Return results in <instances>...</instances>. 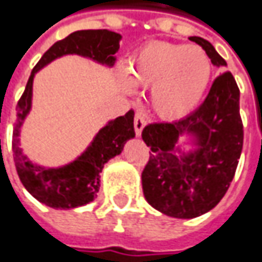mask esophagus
Here are the masks:
<instances>
[{
  "mask_svg": "<svg viewBox=\"0 0 262 262\" xmlns=\"http://www.w3.org/2000/svg\"><path fill=\"white\" fill-rule=\"evenodd\" d=\"M146 126V118H144V115H141V113H136V118H134V129H136V134H137V137L141 136V133H143V128Z\"/></svg>",
  "mask_w": 262,
  "mask_h": 262,
  "instance_id": "obj_1",
  "label": "esophagus"
}]
</instances>
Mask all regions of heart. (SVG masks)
Segmentation results:
<instances>
[{
  "label": "heart",
  "instance_id": "b5f03b06",
  "mask_svg": "<svg viewBox=\"0 0 262 262\" xmlns=\"http://www.w3.org/2000/svg\"><path fill=\"white\" fill-rule=\"evenodd\" d=\"M212 76V63L202 48L165 41L147 42L129 60L122 86L150 87V104L164 119L176 121L194 111Z\"/></svg>",
  "mask_w": 262,
  "mask_h": 262
}]
</instances>
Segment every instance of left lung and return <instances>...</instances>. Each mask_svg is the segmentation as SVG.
<instances>
[{
    "instance_id": "obj_1",
    "label": "left lung",
    "mask_w": 262,
    "mask_h": 262,
    "mask_svg": "<svg viewBox=\"0 0 262 262\" xmlns=\"http://www.w3.org/2000/svg\"><path fill=\"white\" fill-rule=\"evenodd\" d=\"M189 39L202 47L214 66L227 68L211 42L201 36ZM239 97L233 75L223 73L189 116L143 129L141 137L151 153L141 183L144 198L155 209L190 220L209 212L223 199L242 153Z\"/></svg>"
}]
</instances>
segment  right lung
Here are the masks:
<instances>
[{"mask_svg":"<svg viewBox=\"0 0 262 262\" xmlns=\"http://www.w3.org/2000/svg\"><path fill=\"white\" fill-rule=\"evenodd\" d=\"M122 36L107 29L76 31L57 41L33 68L25 93L17 103L13 131V156L20 181L36 201L54 209H72L93 202L100 189V172L112 158L121 155L125 143L136 137L134 111L107 121L79 156L61 166L33 164L20 144L21 126L32 109L33 78L47 64L63 56L76 54L101 66L113 68Z\"/></svg>","mask_w":262,"mask_h":262,"instance_id":"1","label":"right lung"}]
</instances>
